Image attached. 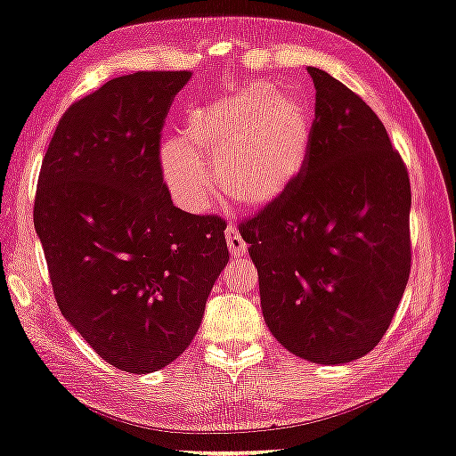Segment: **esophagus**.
<instances>
[{"label":"esophagus","instance_id":"obj_1","mask_svg":"<svg viewBox=\"0 0 456 456\" xmlns=\"http://www.w3.org/2000/svg\"><path fill=\"white\" fill-rule=\"evenodd\" d=\"M225 237H227V246H229L231 256H233V257H243V256H246L248 243L243 241V237L240 235V231H237V227H227Z\"/></svg>","mask_w":456,"mask_h":456}]
</instances>
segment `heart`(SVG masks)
<instances>
[{
    "label": "heart",
    "instance_id": "heart-1",
    "mask_svg": "<svg viewBox=\"0 0 456 456\" xmlns=\"http://www.w3.org/2000/svg\"><path fill=\"white\" fill-rule=\"evenodd\" d=\"M182 133L159 149L163 182L182 208L207 210L219 184L215 168L231 199L262 210L287 199L307 169L315 108L301 92L249 81L190 108Z\"/></svg>",
    "mask_w": 456,
    "mask_h": 456
}]
</instances>
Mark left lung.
<instances>
[{"label": "left lung", "mask_w": 456, "mask_h": 456, "mask_svg": "<svg viewBox=\"0 0 456 456\" xmlns=\"http://www.w3.org/2000/svg\"><path fill=\"white\" fill-rule=\"evenodd\" d=\"M298 184L241 225L268 330L295 356L346 364L385 336L410 278L407 169L362 98L317 67Z\"/></svg>", "instance_id": "obj_1"}]
</instances>
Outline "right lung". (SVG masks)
Returning <instances> with one entry per match:
<instances>
[{
	"label": "right lung",
	"instance_id": "1",
	"mask_svg": "<svg viewBox=\"0 0 456 456\" xmlns=\"http://www.w3.org/2000/svg\"><path fill=\"white\" fill-rule=\"evenodd\" d=\"M188 71L110 79L59 120L34 199L61 314L108 364L147 375L202 323L229 262L225 221L174 207L159 133Z\"/></svg>",
	"mask_w": 456,
	"mask_h": 456
}]
</instances>
